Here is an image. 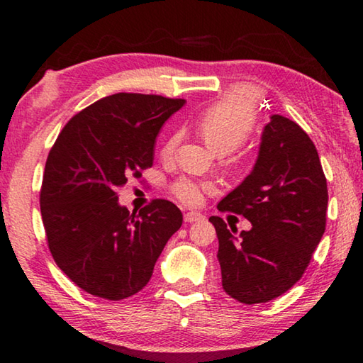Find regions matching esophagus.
I'll use <instances>...</instances> for the list:
<instances>
[{"label": "esophagus", "instance_id": "1", "mask_svg": "<svg viewBox=\"0 0 363 363\" xmlns=\"http://www.w3.org/2000/svg\"><path fill=\"white\" fill-rule=\"evenodd\" d=\"M205 216L201 213H196V211H187L184 214V220L186 223H196V220H201Z\"/></svg>", "mask_w": 363, "mask_h": 363}]
</instances>
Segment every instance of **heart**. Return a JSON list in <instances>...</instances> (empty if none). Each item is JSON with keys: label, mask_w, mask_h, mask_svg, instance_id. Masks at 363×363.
<instances>
[{"label": "heart", "mask_w": 363, "mask_h": 363, "mask_svg": "<svg viewBox=\"0 0 363 363\" xmlns=\"http://www.w3.org/2000/svg\"><path fill=\"white\" fill-rule=\"evenodd\" d=\"M256 94L250 88L240 86L208 107L196 120V130L214 153L225 155L248 139L256 125ZM177 143H179V134H171L164 140L162 155H173ZM210 190L211 186L208 182L186 179V177L173 186V194L186 205L201 203L203 194Z\"/></svg>", "instance_id": "heart-1"}]
</instances>
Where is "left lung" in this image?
<instances>
[{"label": "left lung", "mask_w": 363, "mask_h": 363, "mask_svg": "<svg viewBox=\"0 0 363 363\" xmlns=\"http://www.w3.org/2000/svg\"><path fill=\"white\" fill-rule=\"evenodd\" d=\"M327 205V179L314 143L290 118L272 115L251 173L218 205L247 218L251 229L237 235L219 216L210 218L224 291L257 304L290 290L322 240Z\"/></svg>", "instance_id": "8db88e82"}]
</instances>
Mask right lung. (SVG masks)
Masks as SVG:
<instances>
[{
    "label": "right lung",
    "mask_w": 363,
    "mask_h": 363,
    "mask_svg": "<svg viewBox=\"0 0 363 363\" xmlns=\"http://www.w3.org/2000/svg\"><path fill=\"white\" fill-rule=\"evenodd\" d=\"M184 104L153 94L102 97L67 123L49 152L40 194L49 251L93 296L120 301L143 290L182 225L171 201L130 213L116 190L152 167L163 123Z\"/></svg>",
    "instance_id": "obj_1"
}]
</instances>
